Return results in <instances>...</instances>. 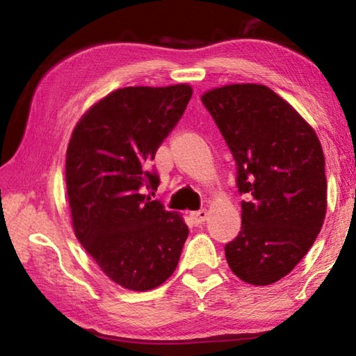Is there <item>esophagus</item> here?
Segmentation results:
<instances>
[{
	"instance_id": "34e87169",
	"label": "esophagus",
	"mask_w": 356,
	"mask_h": 356,
	"mask_svg": "<svg viewBox=\"0 0 356 356\" xmlns=\"http://www.w3.org/2000/svg\"><path fill=\"white\" fill-rule=\"evenodd\" d=\"M207 215H209L207 210L201 209V210H197V212H191V218H193V221H195V225H202V222L207 220Z\"/></svg>"
}]
</instances>
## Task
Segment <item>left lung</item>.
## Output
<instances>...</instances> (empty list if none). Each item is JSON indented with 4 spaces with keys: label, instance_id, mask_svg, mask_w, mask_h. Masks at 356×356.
Masks as SVG:
<instances>
[{
    "label": "left lung",
    "instance_id": "8db88e82",
    "mask_svg": "<svg viewBox=\"0 0 356 356\" xmlns=\"http://www.w3.org/2000/svg\"><path fill=\"white\" fill-rule=\"evenodd\" d=\"M237 165L242 229L226 243L240 280L267 286L295 268L327 212L321 141L284 99L264 84H229L201 97Z\"/></svg>",
    "mask_w": 356,
    "mask_h": 356
}]
</instances>
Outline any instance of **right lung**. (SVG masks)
Listing matches in <instances>:
<instances>
[{"label":"right lung","mask_w":356,"mask_h":356,"mask_svg":"<svg viewBox=\"0 0 356 356\" xmlns=\"http://www.w3.org/2000/svg\"><path fill=\"white\" fill-rule=\"evenodd\" d=\"M191 86L118 89L89 108L65 155L72 225L108 278L150 291L174 273L188 227L176 212L143 195L156 190V149L182 118Z\"/></svg>","instance_id":"obj_1"}]
</instances>
